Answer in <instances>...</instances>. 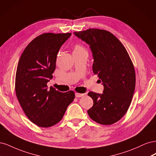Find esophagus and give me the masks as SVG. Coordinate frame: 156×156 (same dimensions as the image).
<instances>
[{"label":"esophagus","mask_w":156,"mask_h":156,"mask_svg":"<svg viewBox=\"0 0 156 156\" xmlns=\"http://www.w3.org/2000/svg\"><path fill=\"white\" fill-rule=\"evenodd\" d=\"M84 95V94H81V93H75V97H77V98H80V97H82Z\"/></svg>","instance_id":"1"}]
</instances>
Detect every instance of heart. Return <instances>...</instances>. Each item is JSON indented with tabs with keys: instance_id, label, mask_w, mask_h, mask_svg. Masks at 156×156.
<instances>
[{
	"instance_id": "b5f03b06",
	"label": "heart",
	"mask_w": 156,
	"mask_h": 156,
	"mask_svg": "<svg viewBox=\"0 0 156 156\" xmlns=\"http://www.w3.org/2000/svg\"><path fill=\"white\" fill-rule=\"evenodd\" d=\"M82 51H85V50L83 49V48L82 47L80 46V45L77 44L74 47L73 52H82Z\"/></svg>"
}]
</instances>
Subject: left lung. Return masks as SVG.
<instances>
[{
	"mask_svg": "<svg viewBox=\"0 0 156 156\" xmlns=\"http://www.w3.org/2000/svg\"><path fill=\"white\" fill-rule=\"evenodd\" d=\"M74 34L91 48L93 73L104 85L102 94L88 93L93 100L89 116L99 124H112L124 116L132 102L135 87L132 60L123 44L108 31L90 28Z\"/></svg>",
	"mask_w": 156,
	"mask_h": 156,
	"instance_id": "obj_1",
	"label": "left lung"
}]
</instances>
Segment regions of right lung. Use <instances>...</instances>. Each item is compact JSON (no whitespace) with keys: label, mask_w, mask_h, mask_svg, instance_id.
Wrapping results in <instances>:
<instances>
[{"label":"right lung","mask_w":156,"mask_h":156,"mask_svg":"<svg viewBox=\"0 0 156 156\" xmlns=\"http://www.w3.org/2000/svg\"><path fill=\"white\" fill-rule=\"evenodd\" d=\"M71 33H45L25 48L19 60L16 93L27 117L38 126L48 128L63 118L74 93H61L47 87L56 69L57 54Z\"/></svg>","instance_id":"1"}]
</instances>
